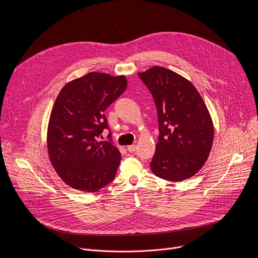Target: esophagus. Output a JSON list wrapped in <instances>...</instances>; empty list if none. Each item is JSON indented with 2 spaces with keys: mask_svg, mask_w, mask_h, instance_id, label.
<instances>
[{
  "mask_svg": "<svg viewBox=\"0 0 258 258\" xmlns=\"http://www.w3.org/2000/svg\"><path fill=\"white\" fill-rule=\"evenodd\" d=\"M137 150V146L136 145H131V146H127V151L128 152H135Z\"/></svg>",
  "mask_w": 258,
  "mask_h": 258,
  "instance_id": "obj_1",
  "label": "esophagus"
}]
</instances>
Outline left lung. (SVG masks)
<instances>
[{
  "mask_svg": "<svg viewBox=\"0 0 258 258\" xmlns=\"http://www.w3.org/2000/svg\"><path fill=\"white\" fill-rule=\"evenodd\" d=\"M138 75L157 108L159 137L152 172L174 182L193 176L206 162L213 143V123L202 97L191 82L164 67Z\"/></svg>",
  "mask_w": 258,
  "mask_h": 258,
  "instance_id": "obj_1",
  "label": "left lung"
}]
</instances>
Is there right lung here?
Wrapping results in <instances>:
<instances>
[{
    "label": "right lung",
    "instance_id": "1",
    "mask_svg": "<svg viewBox=\"0 0 258 258\" xmlns=\"http://www.w3.org/2000/svg\"><path fill=\"white\" fill-rule=\"evenodd\" d=\"M126 85L123 76L90 72L67 83L57 96L48 125V153L69 187L94 193L114 179L120 153L111 142L98 138L108 128L104 111Z\"/></svg>",
    "mask_w": 258,
    "mask_h": 258
}]
</instances>
